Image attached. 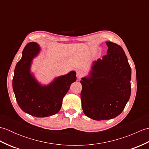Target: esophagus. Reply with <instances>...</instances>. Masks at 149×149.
<instances>
[{
    "instance_id": "obj_1",
    "label": "esophagus",
    "mask_w": 149,
    "mask_h": 149,
    "mask_svg": "<svg viewBox=\"0 0 149 149\" xmlns=\"http://www.w3.org/2000/svg\"><path fill=\"white\" fill-rule=\"evenodd\" d=\"M76 75L78 78H81L84 75V72L82 70H78L76 72Z\"/></svg>"
}]
</instances>
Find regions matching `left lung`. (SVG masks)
<instances>
[{"label":"left lung","mask_w":149,"mask_h":149,"mask_svg":"<svg viewBox=\"0 0 149 149\" xmlns=\"http://www.w3.org/2000/svg\"><path fill=\"white\" fill-rule=\"evenodd\" d=\"M107 54L93 62L88 77L81 78V99L85 115L95 120L115 118L131 96V68L123 49L106 42Z\"/></svg>","instance_id":"obj_1"}]
</instances>
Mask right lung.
Listing matches in <instances>:
<instances>
[{"mask_svg": "<svg viewBox=\"0 0 149 149\" xmlns=\"http://www.w3.org/2000/svg\"><path fill=\"white\" fill-rule=\"evenodd\" d=\"M40 50L36 42H30L25 47L22 58L15 66L13 89L23 111L36 117H46L55 115L60 110L63 97L77 77L76 72L71 71L56 77L49 84H41L31 72L33 60Z\"/></svg>", "mask_w": 149, "mask_h": 149, "instance_id": "add662e5", "label": "right lung"}]
</instances>
